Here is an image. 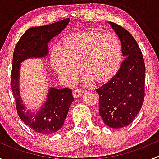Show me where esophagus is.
<instances>
[{
  "instance_id": "1",
  "label": "esophagus",
  "mask_w": 159,
  "mask_h": 159,
  "mask_svg": "<svg viewBox=\"0 0 159 159\" xmlns=\"http://www.w3.org/2000/svg\"><path fill=\"white\" fill-rule=\"evenodd\" d=\"M83 91H81V90H75V91H73V96L75 98H78V97H80V96L82 94Z\"/></svg>"
}]
</instances>
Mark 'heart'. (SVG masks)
I'll return each mask as SVG.
<instances>
[{
    "mask_svg": "<svg viewBox=\"0 0 159 159\" xmlns=\"http://www.w3.org/2000/svg\"><path fill=\"white\" fill-rule=\"evenodd\" d=\"M121 58V48L118 38L98 30L72 34L64 40V51L54 48L51 62L63 81L73 83L83 70L88 78L85 84L93 80L105 84L118 72Z\"/></svg>",
    "mask_w": 159,
    "mask_h": 159,
    "instance_id": "1",
    "label": "heart"
}]
</instances>
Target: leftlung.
<instances>
[{
	"label": "left lung",
	"mask_w": 159,
	"mask_h": 159,
	"mask_svg": "<svg viewBox=\"0 0 159 159\" xmlns=\"http://www.w3.org/2000/svg\"><path fill=\"white\" fill-rule=\"evenodd\" d=\"M121 41L125 57L118 73L97 89L99 115L112 129L131 124L141 110L145 98V66L142 51L132 35L122 27L108 22Z\"/></svg>",
	"instance_id": "1"
}]
</instances>
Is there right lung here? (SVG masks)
Masks as SVG:
<instances>
[{
	"instance_id": "right-lung-1",
	"label": "right lung",
	"mask_w": 159,
	"mask_h": 159,
	"mask_svg": "<svg viewBox=\"0 0 159 159\" xmlns=\"http://www.w3.org/2000/svg\"><path fill=\"white\" fill-rule=\"evenodd\" d=\"M70 21L69 18L44 25L33 27L25 32L17 42L13 55L11 89L20 119L36 132L48 134L61 129L74 101L71 90L49 87L45 102L40 108L28 109L20 96V72L21 64L30 58L42 59L49 54L48 44L59 34Z\"/></svg>"
}]
</instances>
